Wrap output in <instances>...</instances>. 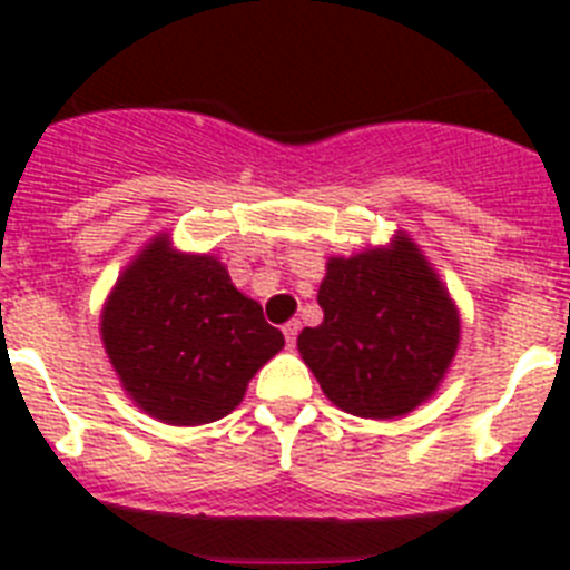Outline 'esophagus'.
Instances as JSON below:
<instances>
[{
    "label": "esophagus",
    "instance_id": "obj_1",
    "mask_svg": "<svg viewBox=\"0 0 570 570\" xmlns=\"http://www.w3.org/2000/svg\"><path fill=\"white\" fill-rule=\"evenodd\" d=\"M282 334H285V342H288V347H294L296 334H299V322H296V320L285 322V325H282Z\"/></svg>",
    "mask_w": 570,
    "mask_h": 570
}]
</instances>
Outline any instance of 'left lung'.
Masks as SVG:
<instances>
[{"mask_svg": "<svg viewBox=\"0 0 570 570\" xmlns=\"http://www.w3.org/2000/svg\"><path fill=\"white\" fill-rule=\"evenodd\" d=\"M316 299L325 320L296 345L334 405L391 420L434 394L460 320L414 242L400 236L391 250L331 259Z\"/></svg>", "mask_w": 570, "mask_h": 570, "instance_id": "obj_1", "label": "left lung"}]
</instances>
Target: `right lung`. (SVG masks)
Wrapping results in <instances>:
<instances>
[{
	"label": "right lung",
	"mask_w": 570,
	"mask_h": 570,
	"mask_svg": "<svg viewBox=\"0 0 570 570\" xmlns=\"http://www.w3.org/2000/svg\"><path fill=\"white\" fill-rule=\"evenodd\" d=\"M102 342L139 407L168 425H205L239 405L285 336L214 256L174 254L159 236L116 282Z\"/></svg>",
	"instance_id": "add662e5"
}]
</instances>
